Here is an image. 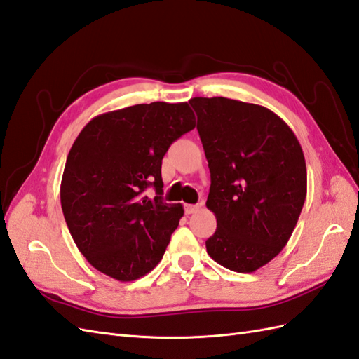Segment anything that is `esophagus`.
<instances>
[{
	"instance_id": "obj_1",
	"label": "esophagus",
	"mask_w": 359,
	"mask_h": 359,
	"mask_svg": "<svg viewBox=\"0 0 359 359\" xmlns=\"http://www.w3.org/2000/svg\"><path fill=\"white\" fill-rule=\"evenodd\" d=\"M200 208H202V203H200V205H185V212L187 214H194L200 210Z\"/></svg>"
}]
</instances>
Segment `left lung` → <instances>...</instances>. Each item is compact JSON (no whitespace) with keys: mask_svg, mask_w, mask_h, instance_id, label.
<instances>
[{"mask_svg":"<svg viewBox=\"0 0 359 359\" xmlns=\"http://www.w3.org/2000/svg\"><path fill=\"white\" fill-rule=\"evenodd\" d=\"M189 104L211 172L206 208L217 219L206 251L229 271L254 272L281 252L302 214V145L266 107L228 97H193Z\"/></svg>","mask_w":359,"mask_h":359,"instance_id":"8db88e82","label":"left lung"}]
</instances>
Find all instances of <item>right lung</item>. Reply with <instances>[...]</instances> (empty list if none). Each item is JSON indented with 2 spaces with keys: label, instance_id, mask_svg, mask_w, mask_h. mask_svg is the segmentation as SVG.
Segmentation results:
<instances>
[{
  "label": "right lung",
  "instance_id": "right-lung-1",
  "mask_svg": "<svg viewBox=\"0 0 359 359\" xmlns=\"http://www.w3.org/2000/svg\"><path fill=\"white\" fill-rule=\"evenodd\" d=\"M196 127L188 102H151L91 119L67 156L61 206L70 234L95 269L118 281L153 271L183 215L162 200V159ZM154 186L156 196L143 194Z\"/></svg>",
  "mask_w": 359,
  "mask_h": 359
}]
</instances>
